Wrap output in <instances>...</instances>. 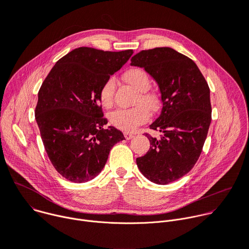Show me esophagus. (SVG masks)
Instances as JSON below:
<instances>
[{"label":"esophagus","mask_w":249,"mask_h":249,"mask_svg":"<svg viewBox=\"0 0 249 249\" xmlns=\"http://www.w3.org/2000/svg\"><path fill=\"white\" fill-rule=\"evenodd\" d=\"M124 137H125V139H126V140H131V139L134 137V135H133L132 133L125 132V133H124Z\"/></svg>","instance_id":"1"}]
</instances>
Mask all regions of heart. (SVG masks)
<instances>
[{
	"label": "heart",
	"instance_id": "heart-1",
	"mask_svg": "<svg viewBox=\"0 0 249 249\" xmlns=\"http://www.w3.org/2000/svg\"><path fill=\"white\" fill-rule=\"evenodd\" d=\"M125 80L139 90V95L136 98L135 103L139 104L135 107L124 109L119 108L111 111L108 114V120L115 128L132 132L139 126L145 124L150 119V112L158 111L160 108V97L157 93L148 90L151 87V80L146 71L140 68H133L128 70L124 74ZM116 88V80L113 77H109L102 84L99 89V100L106 108H109L114 102V93ZM147 106L148 109L145 107Z\"/></svg>",
	"mask_w": 249,
	"mask_h": 249
}]
</instances>
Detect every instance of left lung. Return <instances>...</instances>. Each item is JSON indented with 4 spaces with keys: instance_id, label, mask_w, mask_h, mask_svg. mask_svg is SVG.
Returning a JSON list of instances; mask_svg holds the SVG:
<instances>
[{
    "instance_id": "8db88e82",
    "label": "left lung",
    "mask_w": 249,
    "mask_h": 249,
    "mask_svg": "<svg viewBox=\"0 0 249 249\" xmlns=\"http://www.w3.org/2000/svg\"><path fill=\"white\" fill-rule=\"evenodd\" d=\"M131 65L154 78L162 102L160 117L150 125L162 135L146 133L151 147L137 165L152 182L168 184L188 173L201 155L212 119L210 89L194 61L169 47L142 50Z\"/></svg>"
}]
</instances>
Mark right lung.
Returning a JSON list of instances; mask_svg holds the SVG:
<instances>
[{"instance_id":"1","label":"right lung","mask_w":249,"mask_h":249,"mask_svg":"<svg viewBox=\"0 0 249 249\" xmlns=\"http://www.w3.org/2000/svg\"><path fill=\"white\" fill-rule=\"evenodd\" d=\"M132 54L131 49L76 48L54 65L42 83L35 119L51 163L66 179L75 183L93 179L112 147L125 139L113 126L104 128L107 119L99 89Z\"/></svg>"}]
</instances>
